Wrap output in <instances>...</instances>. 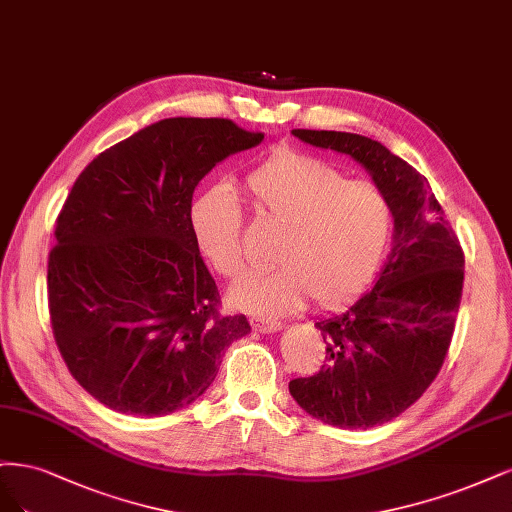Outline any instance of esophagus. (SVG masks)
I'll return each instance as SVG.
<instances>
[{"label":"esophagus","instance_id":"esophagus-1","mask_svg":"<svg viewBox=\"0 0 512 512\" xmlns=\"http://www.w3.org/2000/svg\"><path fill=\"white\" fill-rule=\"evenodd\" d=\"M251 325H253L257 334H272V332H278V329L283 327V325H280V321H268V319H253Z\"/></svg>","mask_w":512,"mask_h":512}]
</instances>
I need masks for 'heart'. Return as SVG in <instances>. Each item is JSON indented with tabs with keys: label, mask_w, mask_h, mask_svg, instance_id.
Returning <instances> with one entry per match:
<instances>
[{
	"label": "heart",
	"mask_w": 512,
	"mask_h": 512,
	"mask_svg": "<svg viewBox=\"0 0 512 512\" xmlns=\"http://www.w3.org/2000/svg\"><path fill=\"white\" fill-rule=\"evenodd\" d=\"M255 219L280 225L272 246L276 268L251 272L229 289L234 308L274 317L351 300L374 276L391 234V206L370 180H344L319 157L280 148L244 178ZM189 223L202 257L225 278L244 268L242 210L225 187L200 193Z\"/></svg>",
	"instance_id": "b5f03b06"
}]
</instances>
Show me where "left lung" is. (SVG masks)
<instances>
[{
    "label": "left lung",
    "mask_w": 512,
    "mask_h": 512,
    "mask_svg": "<svg viewBox=\"0 0 512 512\" xmlns=\"http://www.w3.org/2000/svg\"><path fill=\"white\" fill-rule=\"evenodd\" d=\"M293 136L353 157L391 206L393 249L385 268L353 306L315 323L325 364L289 383L308 415L368 430L415 404L438 376L464 287V251L427 178L381 142L346 131L293 129Z\"/></svg>",
    "instance_id": "left-lung-1"
}]
</instances>
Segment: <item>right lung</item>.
<instances>
[{"instance_id":"obj_1","label":"right lung","mask_w":512,"mask_h":512,"mask_svg":"<svg viewBox=\"0 0 512 512\" xmlns=\"http://www.w3.org/2000/svg\"><path fill=\"white\" fill-rule=\"evenodd\" d=\"M261 140L229 119H163L76 178L48 255V310L65 366L97 402L170 415L200 398L227 346L251 332L244 315H219L189 212L200 180Z\"/></svg>"}]
</instances>
